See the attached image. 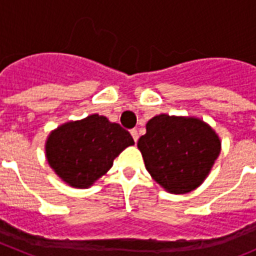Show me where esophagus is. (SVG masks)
Returning <instances> with one entry per match:
<instances>
[{
	"mask_svg": "<svg viewBox=\"0 0 256 256\" xmlns=\"http://www.w3.org/2000/svg\"><path fill=\"white\" fill-rule=\"evenodd\" d=\"M130 134H132L134 142H137V140H138V132H137V130H130Z\"/></svg>",
	"mask_w": 256,
	"mask_h": 256,
	"instance_id": "esophagus-1",
	"label": "esophagus"
}]
</instances>
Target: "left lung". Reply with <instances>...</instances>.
<instances>
[{
	"instance_id": "8db88e82",
	"label": "left lung",
	"mask_w": 256,
	"mask_h": 256,
	"mask_svg": "<svg viewBox=\"0 0 256 256\" xmlns=\"http://www.w3.org/2000/svg\"><path fill=\"white\" fill-rule=\"evenodd\" d=\"M137 146L151 177L172 194L200 186L220 152V140L206 123L166 114L148 122Z\"/></svg>"
}]
</instances>
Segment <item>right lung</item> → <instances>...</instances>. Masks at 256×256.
<instances>
[{"mask_svg":"<svg viewBox=\"0 0 256 256\" xmlns=\"http://www.w3.org/2000/svg\"><path fill=\"white\" fill-rule=\"evenodd\" d=\"M134 144L132 136L108 118L94 114L62 124L50 134L47 162L62 180L87 188L112 166L122 151Z\"/></svg>","mask_w":256,"mask_h":256,"instance_id":"add662e5","label":"right lung"}]
</instances>
